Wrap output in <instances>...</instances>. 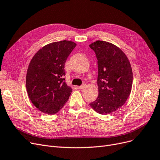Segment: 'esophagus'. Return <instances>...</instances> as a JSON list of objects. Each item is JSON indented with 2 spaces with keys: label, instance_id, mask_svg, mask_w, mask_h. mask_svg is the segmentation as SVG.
Segmentation results:
<instances>
[{
  "label": "esophagus",
  "instance_id": "obj_1",
  "mask_svg": "<svg viewBox=\"0 0 160 160\" xmlns=\"http://www.w3.org/2000/svg\"><path fill=\"white\" fill-rule=\"evenodd\" d=\"M85 86H86V84H85V83H83V84H82V86H78V89H83V88H85Z\"/></svg>",
  "mask_w": 160,
  "mask_h": 160
}]
</instances>
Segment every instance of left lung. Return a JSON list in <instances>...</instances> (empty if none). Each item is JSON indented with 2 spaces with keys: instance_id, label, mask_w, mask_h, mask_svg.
I'll return each mask as SVG.
<instances>
[{
  "instance_id": "obj_1",
  "label": "left lung",
  "mask_w": 160,
  "mask_h": 160,
  "mask_svg": "<svg viewBox=\"0 0 160 160\" xmlns=\"http://www.w3.org/2000/svg\"><path fill=\"white\" fill-rule=\"evenodd\" d=\"M97 58L98 95L89 104L100 114H109L121 108L128 98L133 74L128 58L112 43L97 41L89 45Z\"/></svg>"
}]
</instances>
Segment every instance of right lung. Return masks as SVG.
Listing matches in <instances>:
<instances>
[{"label":"right lung","instance_id":"1","mask_svg":"<svg viewBox=\"0 0 160 160\" xmlns=\"http://www.w3.org/2000/svg\"><path fill=\"white\" fill-rule=\"evenodd\" d=\"M76 46L70 41L54 42L41 48L32 58L26 86L30 100L41 112L56 114L68 100L72 89L63 78L64 66Z\"/></svg>","mask_w":160,"mask_h":160}]
</instances>
